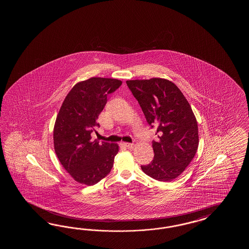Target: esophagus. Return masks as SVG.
<instances>
[{"instance_id": "34e87169", "label": "esophagus", "mask_w": 249, "mask_h": 249, "mask_svg": "<svg viewBox=\"0 0 249 249\" xmlns=\"http://www.w3.org/2000/svg\"><path fill=\"white\" fill-rule=\"evenodd\" d=\"M121 145H122L123 147L127 148H132V147H133V144H132V143L123 142Z\"/></svg>"}]
</instances>
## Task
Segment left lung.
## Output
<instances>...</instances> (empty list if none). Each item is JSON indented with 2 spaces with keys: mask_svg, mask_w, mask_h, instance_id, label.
Returning <instances> with one entry per match:
<instances>
[{
  "mask_svg": "<svg viewBox=\"0 0 249 249\" xmlns=\"http://www.w3.org/2000/svg\"><path fill=\"white\" fill-rule=\"evenodd\" d=\"M126 85L148 124L158 127L153 160L142 169L155 180L172 181L190 164L198 147L197 123L191 105L169 80H129Z\"/></svg>",
  "mask_w": 249,
  "mask_h": 249,
  "instance_id": "1",
  "label": "left lung"
}]
</instances>
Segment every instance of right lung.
<instances>
[{
	"instance_id": "right-lung-1",
	"label": "right lung",
	"mask_w": 249,
	"mask_h": 249,
	"mask_svg": "<svg viewBox=\"0 0 249 249\" xmlns=\"http://www.w3.org/2000/svg\"><path fill=\"white\" fill-rule=\"evenodd\" d=\"M122 85L120 80L91 77L69 91L59 109L53 130L55 152L74 180L94 185L111 171L118 153L116 143L91 140L100 127L96 122L106 105L107 94Z\"/></svg>"
}]
</instances>
